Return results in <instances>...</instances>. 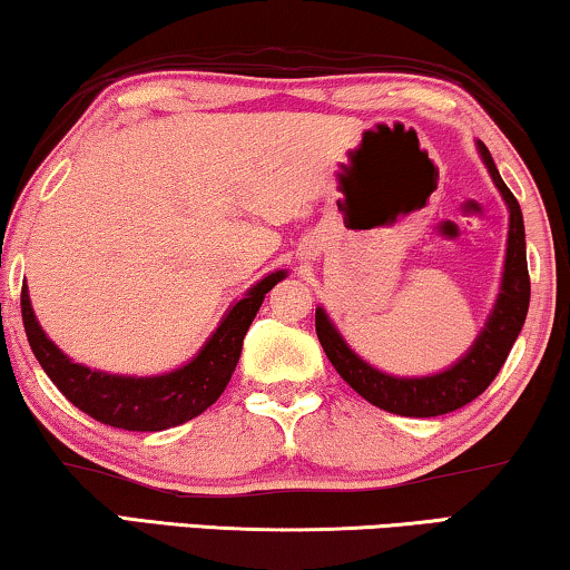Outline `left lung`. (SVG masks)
<instances>
[{
	"mask_svg": "<svg viewBox=\"0 0 570 570\" xmlns=\"http://www.w3.org/2000/svg\"><path fill=\"white\" fill-rule=\"evenodd\" d=\"M478 156L489 169L499 195L504 197L509 210V234H507V257L497 303L473 344L468 346L463 357L452 362L450 367L434 375H391L370 365L357 352L346 344L340 328L328 318L324 305L316 308V334L324 346L326 357L332 360L346 383L367 399L373 406L391 411L401 416H440L450 411L463 409L465 403L478 399L493 377L499 375L519 332H522L527 308H530V275H527V244H524V220L517 197L501 179L497 164H493L489 148L475 141Z\"/></svg>",
	"mask_w": 570,
	"mask_h": 570,
	"instance_id": "8db88e82",
	"label": "left lung"
}]
</instances>
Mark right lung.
<instances>
[{
	"label": "right lung",
	"mask_w": 570,
	"mask_h": 570,
	"mask_svg": "<svg viewBox=\"0 0 570 570\" xmlns=\"http://www.w3.org/2000/svg\"><path fill=\"white\" fill-rule=\"evenodd\" d=\"M285 277L287 269H275L254 283L244 298L228 305L218 328L200 346V352L185 365L161 375H118L73 362L56 342L48 340L43 326L38 324L28 283L22 285L20 295L22 324L40 367L79 411L128 432H161L200 416L220 399L242 357L244 336L262 301Z\"/></svg>",
	"instance_id": "add662e5"
}]
</instances>
